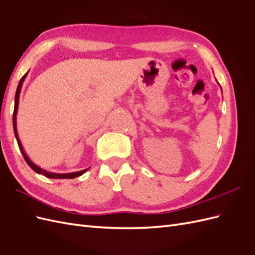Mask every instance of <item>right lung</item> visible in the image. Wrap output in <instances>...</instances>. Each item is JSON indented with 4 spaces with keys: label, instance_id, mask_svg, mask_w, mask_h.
I'll return each mask as SVG.
<instances>
[{
    "label": "right lung",
    "instance_id": "obj_1",
    "mask_svg": "<svg viewBox=\"0 0 255 255\" xmlns=\"http://www.w3.org/2000/svg\"><path fill=\"white\" fill-rule=\"evenodd\" d=\"M27 73H25L24 75L22 76L20 82H19V85H18V88H17V91H16V97H14V109H13V117H12V123H13V130H14V135H16V138H17V141H18V145H19V149L22 153L23 157H24L25 161L27 163V165L33 169V170L37 173L39 174H43L44 176L47 177H50V179H74V177L76 176H80L82 175L84 172H86L88 169H85V170H82V171H78V172H72V173H65V174H60V173H53V172H48L43 170V169L39 168L38 166H36L35 164H33L32 161L29 160V158L27 157L26 154L24 153V150H23L22 148V144H21V141L19 139L18 137V133H17V111H18V105H19V96H20V91H21V87H22V84H23V81H24V79L26 78Z\"/></svg>",
    "mask_w": 255,
    "mask_h": 255
}]
</instances>
